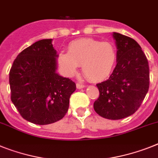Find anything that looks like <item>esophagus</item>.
Here are the masks:
<instances>
[{
    "mask_svg": "<svg viewBox=\"0 0 158 158\" xmlns=\"http://www.w3.org/2000/svg\"><path fill=\"white\" fill-rule=\"evenodd\" d=\"M76 87L78 89H82V88H84V87H85V85H84V84H82V83H78L76 84Z\"/></svg>",
    "mask_w": 158,
    "mask_h": 158,
    "instance_id": "1",
    "label": "esophagus"
}]
</instances>
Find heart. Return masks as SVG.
Masks as SVG:
<instances>
[{
	"label": "heart",
	"mask_w": 158,
	"mask_h": 158,
	"mask_svg": "<svg viewBox=\"0 0 158 158\" xmlns=\"http://www.w3.org/2000/svg\"><path fill=\"white\" fill-rule=\"evenodd\" d=\"M116 59V50L112 43L83 38L71 42L68 52L59 53L57 61L68 76L75 75L79 66H82L83 75L91 81L98 82L111 75Z\"/></svg>",
	"instance_id": "1"
}]
</instances>
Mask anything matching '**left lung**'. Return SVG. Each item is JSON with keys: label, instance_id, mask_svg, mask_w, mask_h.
<instances>
[{"label": "left lung", "instance_id": "1", "mask_svg": "<svg viewBox=\"0 0 158 158\" xmlns=\"http://www.w3.org/2000/svg\"><path fill=\"white\" fill-rule=\"evenodd\" d=\"M117 48L116 66L109 79L97 83L99 96L95 112L109 120H120L136 112L149 87V67L140 45L119 33L112 34Z\"/></svg>", "mask_w": 158, "mask_h": 158}]
</instances>
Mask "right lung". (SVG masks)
Masks as SVG:
<instances>
[{
  "instance_id": "1",
  "label": "right lung",
  "mask_w": 158,
  "mask_h": 158,
  "mask_svg": "<svg viewBox=\"0 0 158 158\" xmlns=\"http://www.w3.org/2000/svg\"><path fill=\"white\" fill-rule=\"evenodd\" d=\"M52 39H42L22 50L9 71L11 100L33 124H52L64 117L75 83L59 75Z\"/></svg>"
}]
</instances>
